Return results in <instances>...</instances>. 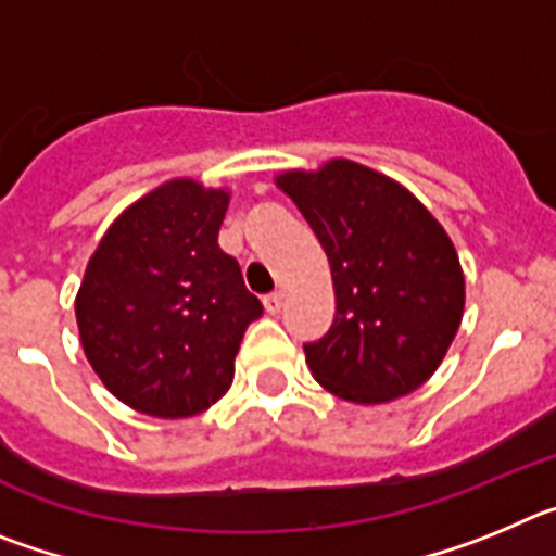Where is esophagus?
<instances>
[{
    "label": "esophagus",
    "instance_id": "esophagus-1",
    "mask_svg": "<svg viewBox=\"0 0 556 556\" xmlns=\"http://www.w3.org/2000/svg\"><path fill=\"white\" fill-rule=\"evenodd\" d=\"M264 308H267V314H278L283 308V292H273L264 298Z\"/></svg>",
    "mask_w": 556,
    "mask_h": 556
}]
</instances>
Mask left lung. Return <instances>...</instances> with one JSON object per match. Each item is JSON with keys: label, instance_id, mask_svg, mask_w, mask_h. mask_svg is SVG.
Segmentation results:
<instances>
[{"label": "left lung", "instance_id": "1", "mask_svg": "<svg viewBox=\"0 0 556 556\" xmlns=\"http://www.w3.org/2000/svg\"><path fill=\"white\" fill-rule=\"evenodd\" d=\"M275 186L331 264L337 314L326 337L303 345L317 384L367 406L426 384L465 312V275L443 225L397 180L348 159L281 172Z\"/></svg>", "mask_w": 556, "mask_h": 556}]
</instances>
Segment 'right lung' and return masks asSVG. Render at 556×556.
Here are the masks:
<instances>
[{
	"label": "right lung",
	"mask_w": 556,
	"mask_h": 556,
	"mask_svg": "<svg viewBox=\"0 0 556 556\" xmlns=\"http://www.w3.org/2000/svg\"><path fill=\"white\" fill-rule=\"evenodd\" d=\"M228 189L175 178L127 205L88 258L75 314L111 395L152 417L200 415L228 392L262 303L217 244Z\"/></svg>",
	"instance_id": "1"
}]
</instances>
